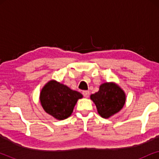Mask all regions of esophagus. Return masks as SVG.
<instances>
[{
  "label": "esophagus",
  "mask_w": 159,
  "mask_h": 159,
  "mask_svg": "<svg viewBox=\"0 0 159 159\" xmlns=\"http://www.w3.org/2000/svg\"><path fill=\"white\" fill-rule=\"evenodd\" d=\"M82 94H83V95L85 98H88L89 97V95H90V92H89V91H83V92H82Z\"/></svg>",
  "instance_id": "1"
}]
</instances>
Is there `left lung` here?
<instances>
[{
	"label": "left lung",
	"instance_id": "obj_1",
	"mask_svg": "<svg viewBox=\"0 0 159 159\" xmlns=\"http://www.w3.org/2000/svg\"><path fill=\"white\" fill-rule=\"evenodd\" d=\"M90 99L96 106L100 116L108 119L122 109L126 102V94L115 82H105L100 85L97 93L90 95Z\"/></svg>",
	"mask_w": 159,
	"mask_h": 159
}]
</instances>
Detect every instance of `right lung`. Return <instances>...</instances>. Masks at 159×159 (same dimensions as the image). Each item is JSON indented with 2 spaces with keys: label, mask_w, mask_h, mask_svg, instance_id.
I'll return each mask as SVG.
<instances>
[{
  "label": "right lung",
  "mask_w": 159,
  "mask_h": 159,
  "mask_svg": "<svg viewBox=\"0 0 159 159\" xmlns=\"http://www.w3.org/2000/svg\"><path fill=\"white\" fill-rule=\"evenodd\" d=\"M82 97L80 93L51 80L41 90L40 101L47 114L58 120H64L71 116L77 101Z\"/></svg>",
  "instance_id": "right-lung-1"
}]
</instances>
